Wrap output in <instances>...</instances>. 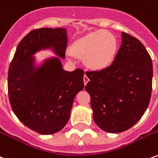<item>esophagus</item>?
Masks as SVG:
<instances>
[{"label":"esophagus","mask_w":158,"mask_h":158,"mask_svg":"<svg viewBox=\"0 0 158 158\" xmlns=\"http://www.w3.org/2000/svg\"><path fill=\"white\" fill-rule=\"evenodd\" d=\"M89 81V79L88 78V76L86 75V74H84V84L86 85V84H87V83Z\"/></svg>","instance_id":"esophagus-1"}]
</instances>
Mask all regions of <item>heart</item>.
<instances>
[{"mask_svg": "<svg viewBox=\"0 0 158 158\" xmlns=\"http://www.w3.org/2000/svg\"><path fill=\"white\" fill-rule=\"evenodd\" d=\"M70 50L74 56L84 58L89 68L101 70L114 61L117 50V40L108 31H94L74 41Z\"/></svg>", "mask_w": 158, "mask_h": 158, "instance_id": "heart-1", "label": "heart"}]
</instances>
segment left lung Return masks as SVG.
I'll use <instances>...</instances> for the list:
<instances>
[{
  "label": "left lung",
  "instance_id": "1",
  "mask_svg": "<svg viewBox=\"0 0 158 158\" xmlns=\"http://www.w3.org/2000/svg\"><path fill=\"white\" fill-rule=\"evenodd\" d=\"M94 120L110 133L129 129L140 120L152 94V63L137 38L122 32V44L111 65L87 71Z\"/></svg>",
  "mask_w": 158,
  "mask_h": 158
}]
</instances>
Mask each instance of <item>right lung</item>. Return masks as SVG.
Wrapping results in <instances>:
<instances>
[{
  "mask_svg": "<svg viewBox=\"0 0 158 158\" xmlns=\"http://www.w3.org/2000/svg\"><path fill=\"white\" fill-rule=\"evenodd\" d=\"M67 34L63 28L33 30L19 43L8 71V95L14 114L35 132L50 135L68 123L75 95L84 89L81 69H63L59 58L48 59L39 68L32 55L52 48L65 57Z\"/></svg>",
  "mask_w": 158,
  "mask_h": 158,
  "instance_id": "add662e5",
  "label": "right lung"
}]
</instances>
